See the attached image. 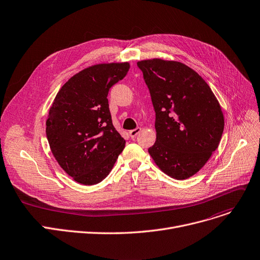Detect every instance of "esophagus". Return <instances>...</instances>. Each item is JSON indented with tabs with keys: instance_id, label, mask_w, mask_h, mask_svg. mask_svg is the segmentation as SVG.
Returning a JSON list of instances; mask_svg holds the SVG:
<instances>
[{
	"instance_id": "34e87169",
	"label": "esophagus",
	"mask_w": 260,
	"mask_h": 260,
	"mask_svg": "<svg viewBox=\"0 0 260 260\" xmlns=\"http://www.w3.org/2000/svg\"><path fill=\"white\" fill-rule=\"evenodd\" d=\"M141 132V128L140 127H137L136 129H132V131H129V136H131V138H136V136L139 134Z\"/></svg>"
}]
</instances>
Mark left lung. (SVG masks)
<instances>
[{
    "instance_id": "1",
    "label": "left lung",
    "mask_w": 260,
    "mask_h": 260,
    "mask_svg": "<svg viewBox=\"0 0 260 260\" xmlns=\"http://www.w3.org/2000/svg\"><path fill=\"white\" fill-rule=\"evenodd\" d=\"M137 64L155 112L157 139L148 152L167 176L192 177L218 147L224 125L219 102L208 83L180 61L152 58Z\"/></svg>"
}]
</instances>
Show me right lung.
Returning <instances> with one entry per match:
<instances>
[{"label": "right lung", "mask_w": 260, "mask_h": 260, "mask_svg": "<svg viewBox=\"0 0 260 260\" xmlns=\"http://www.w3.org/2000/svg\"><path fill=\"white\" fill-rule=\"evenodd\" d=\"M128 69V62L84 69L61 86L49 110L46 135L51 151L77 183L94 185L106 179L125 146L113 125L107 97Z\"/></svg>", "instance_id": "1"}]
</instances>
